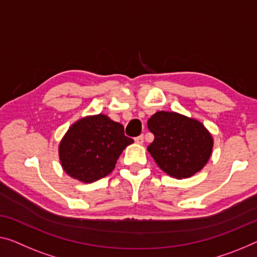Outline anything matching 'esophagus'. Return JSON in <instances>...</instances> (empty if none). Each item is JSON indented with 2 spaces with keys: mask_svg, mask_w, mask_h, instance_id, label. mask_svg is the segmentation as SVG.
I'll return each instance as SVG.
<instances>
[{
  "mask_svg": "<svg viewBox=\"0 0 257 257\" xmlns=\"http://www.w3.org/2000/svg\"><path fill=\"white\" fill-rule=\"evenodd\" d=\"M135 142H136L137 144H143V142H144V136H143V135H140V136L135 137Z\"/></svg>",
  "mask_w": 257,
  "mask_h": 257,
  "instance_id": "esophagus-1",
  "label": "esophagus"
}]
</instances>
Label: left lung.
<instances>
[{
  "label": "left lung",
  "instance_id": "1",
  "mask_svg": "<svg viewBox=\"0 0 257 257\" xmlns=\"http://www.w3.org/2000/svg\"><path fill=\"white\" fill-rule=\"evenodd\" d=\"M148 128L155 135L148 151L157 165L171 177L189 178L210 159L213 139L200 121L160 110L149 118Z\"/></svg>",
  "mask_w": 257,
  "mask_h": 257
}]
</instances>
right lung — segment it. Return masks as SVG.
<instances>
[{
  "instance_id": "1",
  "label": "right lung",
  "mask_w": 257,
  "mask_h": 257,
  "mask_svg": "<svg viewBox=\"0 0 257 257\" xmlns=\"http://www.w3.org/2000/svg\"><path fill=\"white\" fill-rule=\"evenodd\" d=\"M123 125L105 115L86 116L68 129L59 145L61 165L69 177L84 183L108 175L118 157L133 143Z\"/></svg>"
}]
</instances>
